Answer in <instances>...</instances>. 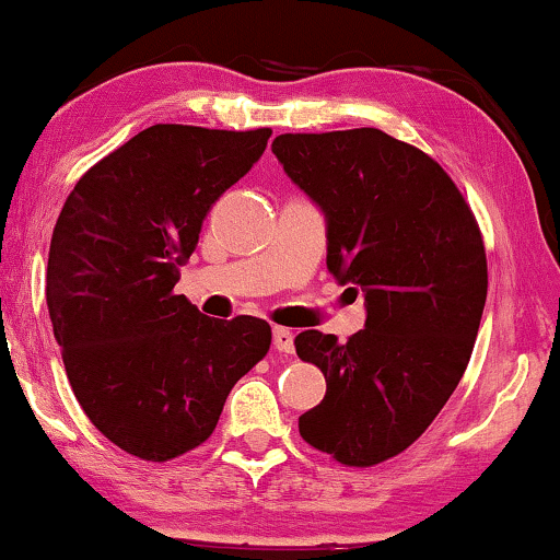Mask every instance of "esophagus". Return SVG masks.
I'll return each mask as SVG.
<instances>
[{"label":"esophagus","instance_id":"esophagus-1","mask_svg":"<svg viewBox=\"0 0 560 560\" xmlns=\"http://www.w3.org/2000/svg\"><path fill=\"white\" fill-rule=\"evenodd\" d=\"M272 343H275V349L282 351V354H293V331H290V328L275 326Z\"/></svg>","mask_w":560,"mask_h":560}]
</instances>
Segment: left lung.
<instances>
[{"instance_id":"obj_1","label":"left lung","mask_w":560,"mask_h":560,"mask_svg":"<svg viewBox=\"0 0 560 560\" xmlns=\"http://www.w3.org/2000/svg\"><path fill=\"white\" fill-rule=\"evenodd\" d=\"M272 152L326 211L328 270L366 301L364 328L343 343L295 336L298 357L326 377L298 431L343 466L382 464L425 433L464 377L487 301L481 229L451 175L382 129L280 135Z\"/></svg>"}]
</instances>
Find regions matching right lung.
<instances>
[{"label":"right lung","mask_w":560,"mask_h":560,"mask_svg":"<svg viewBox=\"0 0 560 560\" xmlns=\"http://www.w3.org/2000/svg\"><path fill=\"white\" fill-rule=\"evenodd\" d=\"M270 135L148 127L91 165L60 209L45 298L68 382L91 423L142 462L201 446L270 351L267 320L209 318L173 293L206 213Z\"/></svg>","instance_id":"add662e5"}]
</instances>
